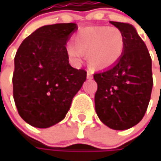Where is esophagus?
Instances as JSON below:
<instances>
[{"mask_svg": "<svg viewBox=\"0 0 161 161\" xmlns=\"http://www.w3.org/2000/svg\"><path fill=\"white\" fill-rule=\"evenodd\" d=\"M87 78L88 79H92L93 78V75H92V72L91 71H88L87 72Z\"/></svg>", "mask_w": 161, "mask_h": 161, "instance_id": "esophagus-1", "label": "esophagus"}]
</instances>
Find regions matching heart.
I'll use <instances>...</instances> for the list:
<instances>
[{
    "mask_svg": "<svg viewBox=\"0 0 161 161\" xmlns=\"http://www.w3.org/2000/svg\"><path fill=\"white\" fill-rule=\"evenodd\" d=\"M125 36L120 29L107 26L81 28L73 37V45L67 47L69 57L78 63L80 54H86L89 67L107 69L115 64L125 49Z\"/></svg>",
    "mask_w": 161,
    "mask_h": 161,
    "instance_id": "b5f03b06",
    "label": "heart"
}]
</instances>
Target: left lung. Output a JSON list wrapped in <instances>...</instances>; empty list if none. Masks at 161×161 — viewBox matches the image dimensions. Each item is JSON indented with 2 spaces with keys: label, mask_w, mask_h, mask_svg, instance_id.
<instances>
[{
  "label": "left lung",
  "mask_w": 161,
  "mask_h": 161,
  "mask_svg": "<svg viewBox=\"0 0 161 161\" xmlns=\"http://www.w3.org/2000/svg\"><path fill=\"white\" fill-rule=\"evenodd\" d=\"M125 36L119 61L108 70L94 73L97 84L95 109L98 118L114 130H126L140 123L151 99L153 79L152 58L132 25L110 21Z\"/></svg>",
  "instance_id": "left-lung-1"
}]
</instances>
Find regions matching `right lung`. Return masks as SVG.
Masks as SVG:
<instances>
[{
	"instance_id": "obj_1",
	"label": "right lung",
	"mask_w": 161,
	"mask_h": 161,
	"mask_svg": "<svg viewBox=\"0 0 161 161\" xmlns=\"http://www.w3.org/2000/svg\"><path fill=\"white\" fill-rule=\"evenodd\" d=\"M75 23L43 26L19 46L14 58L13 98L21 118L47 128L65 117L87 71L69 64L66 44Z\"/></svg>"
}]
</instances>
